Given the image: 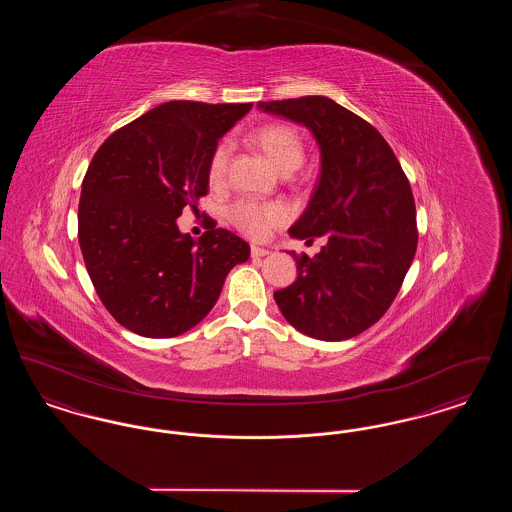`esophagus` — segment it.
Masks as SVG:
<instances>
[{
	"label": "esophagus",
	"instance_id": "obj_1",
	"mask_svg": "<svg viewBox=\"0 0 512 512\" xmlns=\"http://www.w3.org/2000/svg\"><path fill=\"white\" fill-rule=\"evenodd\" d=\"M268 249H265V247H257V245H251V257L253 259H261V257H267Z\"/></svg>",
	"mask_w": 512,
	"mask_h": 512
}]
</instances>
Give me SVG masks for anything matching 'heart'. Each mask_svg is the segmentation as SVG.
I'll return each instance as SVG.
<instances>
[{"label": "heart", "mask_w": 512, "mask_h": 512, "mask_svg": "<svg viewBox=\"0 0 512 512\" xmlns=\"http://www.w3.org/2000/svg\"><path fill=\"white\" fill-rule=\"evenodd\" d=\"M253 140L270 161V165L282 174H292L301 167L305 159L303 140L290 124H267L255 132ZM228 161L230 144L220 142L209 159V180L213 184L224 178ZM226 217L247 236L263 238L267 236L270 228L280 226L288 220V209L282 203H257L251 199H240L228 207Z\"/></svg>", "instance_id": "b5f03b06"}]
</instances>
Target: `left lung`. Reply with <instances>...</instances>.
Returning a JSON list of instances; mask_svg holds the SVG:
<instances>
[{
  "label": "left lung",
  "mask_w": 512,
  "mask_h": 512,
  "mask_svg": "<svg viewBox=\"0 0 512 512\" xmlns=\"http://www.w3.org/2000/svg\"><path fill=\"white\" fill-rule=\"evenodd\" d=\"M257 109L305 126L320 149V174L292 238L326 240L295 257L297 278L274 292L301 334L349 340L384 317L416 253L411 184L382 134L324 96L259 101Z\"/></svg>",
  "instance_id": "left-lung-1"
}]
</instances>
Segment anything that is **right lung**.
<instances>
[{
    "label": "right lung",
    "instance_id": "1",
    "mask_svg": "<svg viewBox=\"0 0 512 512\" xmlns=\"http://www.w3.org/2000/svg\"><path fill=\"white\" fill-rule=\"evenodd\" d=\"M253 103L169 101L99 147L82 182L78 244L101 303L130 332L174 338L209 315L249 244L224 228L195 240L176 219L209 188V159Z\"/></svg>",
    "mask_w": 512,
    "mask_h": 512
}]
</instances>
